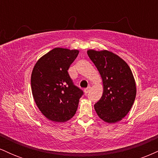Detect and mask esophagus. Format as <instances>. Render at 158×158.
Returning a JSON list of instances; mask_svg holds the SVG:
<instances>
[{
	"instance_id": "obj_1",
	"label": "esophagus",
	"mask_w": 158,
	"mask_h": 158,
	"mask_svg": "<svg viewBox=\"0 0 158 158\" xmlns=\"http://www.w3.org/2000/svg\"><path fill=\"white\" fill-rule=\"evenodd\" d=\"M90 88H90V86H88V88H85V89L84 90V91H85V94H88V92L90 91Z\"/></svg>"
}]
</instances>
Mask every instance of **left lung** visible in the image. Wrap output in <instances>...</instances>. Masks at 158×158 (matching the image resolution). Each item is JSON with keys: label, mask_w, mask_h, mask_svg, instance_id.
<instances>
[{"label": "left lung", "mask_w": 158, "mask_h": 158, "mask_svg": "<svg viewBox=\"0 0 158 158\" xmlns=\"http://www.w3.org/2000/svg\"><path fill=\"white\" fill-rule=\"evenodd\" d=\"M103 83L101 99L94 105L99 118L108 123L120 121L131 110L136 97V83L128 64L108 50L87 51Z\"/></svg>", "instance_id": "obj_1"}]
</instances>
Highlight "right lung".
Returning a JSON list of instances; mask_svg holds the SVG:
<instances>
[{"label": "right lung", "mask_w": 158, "mask_h": 158, "mask_svg": "<svg viewBox=\"0 0 158 158\" xmlns=\"http://www.w3.org/2000/svg\"><path fill=\"white\" fill-rule=\"evenodd\" d=\"M78 50L56 48L38 60L31 75V88L39 109L50 120L64 123L77 112L83 91L68 74Z\"/></svg>", "instance_id": "obj_1"}]
</instances>
